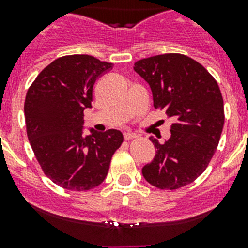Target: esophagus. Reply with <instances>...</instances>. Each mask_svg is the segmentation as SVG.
Masks as SVG:
<instances>
[{"instance_id": "34e87169", "label": "esophagus", "mask_w": 248, "mask_h": 248, "mask_svg": "<svg viewBox=\"0 0 248 248\" xmlns=\"http://www.w3.org/2000/svg\"><path fill=\"white\" fill-rule=\"evenodd\" d=\"M135 138H137V135L134 134V133H131V131H125V133H124V139L125 140H133V139H135Z\"/></svg>"}]
</instances>
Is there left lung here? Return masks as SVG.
Returning a JSON list of instances; mask_svg holds the SVG:
<instances>
[{"label": "left lung", "instance_id": "obj_1", "mask_svg": "<svg viewBox=\"0 0 248 248\" xmlns=\"http://www.w3.org/2000/svg\"><path fill=\"white\" fill-rule=\"evenodd\" d=\"M134 71L150 85L155 109L175 119L165 143L150 138L156 155L143 176L157 189H180L205 171L217 149L225 122L218 84L205 67L180 53L140 59Z\"/></svg>", "mask_w": 248, "mask_h": 248}]
</instances>
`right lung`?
<instances>
[{
	"label": "right lung",
	"mask_w": 248,
	"mask_h": 248,
	"mask_svg": "<svg viewBox=\"0 0 248 248\" xmlns=\"http://www.w3.org/2000/svg\"><path fill=\"white\" fill-rule=\"evenodd\" d=\"M111 67L88 54L61 57L28 88V140L43 172L63 189L85 191L100 185L124 140L115 129L83 134V111L92 107L94 83Z\"/></svg>",
	"instance_id": "obj_1"
}]
</instances>
